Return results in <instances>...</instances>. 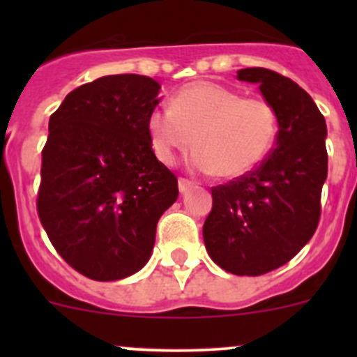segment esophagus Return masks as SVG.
Returning a JSON list of instances; mask_svg holds the SVG:
<instances>
[{
    "label": "esophagus",
    "mask_w": 357,
    "mask_h": 357,
    "mask_svg": "<svg viewBox=\"0 0 357 357\" xmlns=\"http://www.w3.org/2000/svg\"><path fill=\"white\" fill-rule=\"evenodd\" d=\"M178 188H179V192H181V193H186L190 188H193V183L190 181V179L179 178L178 179Z\"/></svg>",
    "instance_id": "esophagus-1"
}]
</instances>
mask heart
<instances>
[{"mask_svg": "<svg viewBox=\"0 0 357 357\" xmlns=\"http://www.w3.org/2000/svg\"><path fill=\"white\" fill-rule=\"evenodd\" d=\"M150 145L162 164L195 143L190 164L204 174L233 179L254 171L271 153L278 136V115L264 98L208 81L183 86L169 109H153L146 119Z\"/></svg>", "mask_w": 357, "mask_h": 357, "instance_id": "heart-1", "label": "heart"}]
</instances>
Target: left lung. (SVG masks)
Returning a JSON list of instances; mask_svg holds the SVG:
<instances>
[{"mask_svg": "<svg viewBox=\"0 0 357 357\" xmlns=\"http://www.w3.org/2000/svg\"><path fill=\"white\" fill-rule=\"evenodd\" d=\"M238 79L259 84L275 107L278 136L257 169L212 188L204 242L225 271L259 276L287 264L318 228L328 174L326 122L311 96L278 72L242 68Z\"/></svg>", "mask_w": 357, "mask_h": 357, "instance_id": "8db88e82", "label": "left lung"}]
</instances>
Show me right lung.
Listing matches in <instances>:
<instances>
[{
  "label": "right lung",
  "mask_w": 357,
  "mask_h": 357,
  "mask_svg": "<svg viewBox=\"0 0 357 357\" xmlns=\"http://www.w3.org/2000/svg\"><path fill=\"white\" fill-rule=\"evenodd\" d=\"M158 89L146 75H105L68 93L50 117L38 214L63 261L96 282L149 262L158 219L178 199V179L146 131Z\"/></svg>",
  "instance_id": "1"
}]
</instances>
